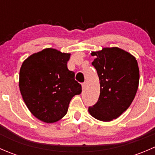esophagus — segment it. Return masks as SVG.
Returning <instances> with one entry per match:
<instances>
[{
  "instance_id": "1",
  "label": "esophagus",
  "mask_w": 155,
  "mask_h": 155,
  "mask_svg": "<svg viewBox=\"0 0 155 155\" xmlns=\"http://www.w3.org/2000/svg\"><path fill=\"white\" fill-rule=\"evenodd\" d=\"M85 86H86V83H85V82H83V83L82 84V89H85Z\"/></svg>"
}]
</instances>
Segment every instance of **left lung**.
Returning <instances> with one entry per match:
<instances>
[{"instance_id":"left-lung-1","label":"left lung","mask_w":155,"mask_h":155,"mask_svg":"<svg viewBox=\"0 0 155 155\" xmlns=\"http://www.w3.org/2000/svg\"><path fill=\"white\" fill-rule=\"evenodd\" d=\"M92 62L99 76L101 93L97 102L88 107L91 116L110 121L128 109L137 94L140 71L135 57L118 47L93 51Z\"/></svg>"}]
</instances>
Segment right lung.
I'll list each match as a JSON object with an SVG mask.
<instances>
[{
    "mask_svg": "<svg viewBox=\"0 0 155 155\" xmlns=\"http://www.w3.org/2000/svg\"><path fill=\"white\" fill-rule=\"evenodd\" d=\"M70 53L48 48L29 56L19 72V89L30 112L46 123L67 114L69 104L82 86L68 68Z\"/></svg>",
    "mask_w": 155,
    "mask_h": 155,
    "instance_id": "add662e5",
    "label": "right lung"
}]
</instances>
